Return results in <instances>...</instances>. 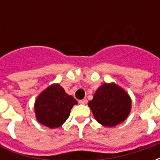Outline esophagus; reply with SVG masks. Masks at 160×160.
I'll list each match as a JSON object with an SVG mask.
<instances>
[{"mask_svg":"<svg viewBox=\"0 0 160 160\" xmlns=\"http://www.w3.org/2000/svg\"><path fill=\"white\" fill-rule=\"evenodd\" d=\"M79 103L80 104H87V99H81V100L79 101Z\"/></svg>","mask_w":160,"mask_h":160,"instance_id":"obj_1","label":"esophagus"}]
</instances>
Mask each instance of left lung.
I'll use <instances>...</instances> for the list:
<instances>
[{
  "label": "left lung",
  "instance_id": "left-lung-1",
  "mask_svg": "<svg viewBox=\"0 0 160 160\" xmlns=\"http://www.w3.org/2000/svg\"><path fill=\"white\" fill-rule=\"evenodd\" d=\"M88 106L99 123L105 127H115L129 115L131 98L118 85L104 83L98 88Z\"/></svg>",
  "mask_w": 160,
  "mask_h": 160
}]
</instances>
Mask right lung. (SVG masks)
I'll list each match as a JSON object with an SVG mask.
<instances>
[{
  "instance_id": "1",
  "label": "right lung",
  "mask_w": 160,
  "mask_h": 160,
  "mask_svg": "<svg viewBox=\"0 0 160 160\" xmlns=\"http://www.w3.org/2000/svg\"><path fill=\"white\" fill-rule=\"evenodd\" d=\"M76 99L65 92L59 84L47 87L35 102V114L38 122L50 128L60 127L68 118Z\"/></svg>"
}]
</instances>
